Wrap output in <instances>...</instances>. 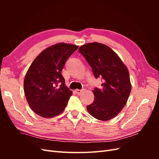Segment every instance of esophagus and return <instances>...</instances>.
<instances>
[{
  "label": "esophagus",
  "mask_w": 159,
  "mask_h": 159,
  "mask_svg": "<svg viewBox=\"0 0 159 159\" xmlns=\"http://www.w3.org/2000/svg\"><path fill=\"white\" fill-rule=\"evenodd\" d=\"M83 91V89H75V92L77 93V94H80L81 92Z\"/></svg>",
  "instance_id": "1"
}]
</instances>
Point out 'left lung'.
<instances>
[{
    "label": "left lung",
    "mask_w": 159,
    "mask_h": 159,
    "mask_svg": "<svg viewBox=\"0 0 159 159\" xmlns=\"http://www.w3.org/2000/svg\"><path fill=\"white\" fill-rule=\"evenodd\" d=\"M79 52L91 66L95 78H102V88H95L93 102L88 105L89 113L101 121L116 117L125 105L131 93L129 71L118 55L98 42L80 47Z\"/></svg>",
    "instance_id": "left-lung-1"
}]
</instances>
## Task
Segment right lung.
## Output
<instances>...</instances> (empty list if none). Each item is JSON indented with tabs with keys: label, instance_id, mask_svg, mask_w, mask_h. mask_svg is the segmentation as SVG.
<instances>
[{
	"label": "right lung",
	"instance_id": "add662e5",
	"mask_svg": "<svg viewBox=\"0 0 159 159\" xmlns=\"http://www.w3.org/2000/svg\"><path fill=\"white\" fill-rule=\"evenodd\" d=\"M78 48V46L58 43L42 51L30 65L24 90L30 107L37 115L51 118L64 110L72 92L66 86L61 71Z\"/></svg>",
	"mask_w": 159,
	"mask_h": 159
}]
</instances>
